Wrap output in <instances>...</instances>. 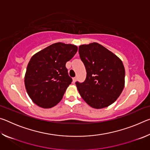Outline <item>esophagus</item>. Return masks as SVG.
I'll use <instances>...</instances> for the list:
<instances>
[{"instance_id": "1", "label": "esophagus", "mask_w": 150, "mask_h": 150, "mask_svg": "<svg viewBox=\"0 0 150 150\" xmlns=\"http://www.w3.org/2000/svg\"><path fill=\"white\" fill-rule=\"evenodd\" d=\"M77 81V77H74V78H73V83H75V81Z\"/></svg>"}]
</instances>
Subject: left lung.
Returning a JSON list of instances; mask_svg holds the SVG:
<instances>
[{"label": "left lung", "mask_w": 150, "mask_h": 150, "mask_svg": "<svg viewBox=\"0 0 150 150\" xmlns=\"http://www.w3.org/2000/svg\"><path fill=\"white\" fill-rule=\"evenodd\" d=\"M79 54L87 71L84 82L75 83L79 93L91 107H107L115 102L124 87L125 69L122 62L96 42L80 45Z\"/></svg>", "instance_id": "8db88e82"}]
</instances>
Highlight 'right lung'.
<instances>
[{
    "label": "right lung",
    "mask_w": 150,
    "mask_h": 150,
    "mask_svg": "<svg viewBox=\"0 0 150 150\" xmlns=\"http://www.w3.org/2000/svg\"><path fill=\"white\" fill-rule=\"evenodd\" d=\"M77 50L75 45L57 42L40 51L30 59L24 83L30 98L38 106L50 108L62 99L72 82L65 64Z\"/></svg>",
    "instance_id": "right-lung-1"
}]
</instances>
